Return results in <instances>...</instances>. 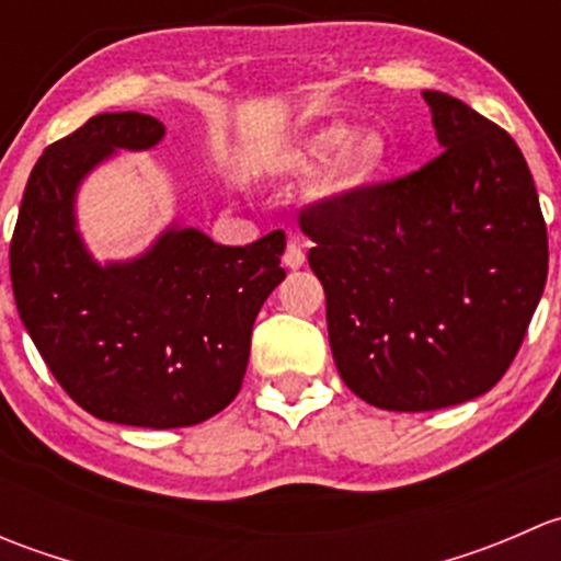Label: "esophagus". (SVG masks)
<instances>
[{
    "instance_id": "obj_1",
    "label": "esophagus",
    "mask_w": 561,
    "mask_h": 561,
    "mask_svg": "<svg viewBox=\"0 0 561 561\" xmlns=\"http://www.w3.org/2000/svg\"><path fill=\"white\" fill-rule=\"evenodd\" d=\"M304 263H307V254H304V249L296 239H290V244L285 249V265L287 268H301Z\"/></svg>"
}]
</instances>
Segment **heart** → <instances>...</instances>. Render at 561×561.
Returning <instances> with one entry per match:
<instances>
[{
	"instance_id": "obj_1",
	"label": "heart",
	"mask_w": 561,
	"mask_h": 561,
	"mask_svg": "<svg viewBox=\"0 0 561 561\" xmlns=\"http://www.w3.org/2000/svg\"><path fill=\"white\" fill-rule=\"evenodd\" d=\"M347 139H350V129L344 127L317 129L314 135H309L301 151V162L307 165V162L312 160H325V157L336 154L341 146H345L342 154L336 157V165H333L331 171V181H328L333 190H353V186L364 184L366 179H371V175L380 171L388 154L386 140H382L377 133L358 135V138L351 140L350 145L346 144Z\"/></svg>"
}]
</instances>
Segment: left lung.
Masks as SVG:
<instances>
[{"instance_id": "left-lung-1", "label": "left lung", "mask_w": 561, "mask_h": 561, "mask_svg": "<svg viewBox=\"0 0 561 561\" xmlns=\"http://www.w3.org/2000/svg\"><path fill=\"white\" fill-rule=\"evenodd\" d=\"M423 98L443 146L432 162L298 214L339 375L396 412L494 388L548 276L546 219L516 140L450 94Z\"/></svg>"}]
</instances>
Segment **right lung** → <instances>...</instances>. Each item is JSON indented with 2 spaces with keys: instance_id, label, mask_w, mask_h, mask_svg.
Segmentation results:
<instances>
[{
  "instance_id": "obj_1",
  "label": "right lung",
  "mask_w": 561,
  "mask_h": 561,
  "mask_svg": "<svg viewBox=\"0 0 561 561\" xmlns=\"http://www.w3.org/2000/svg\"><path fill=\"white\" fill-rule=\"evenodd\" d=\"M165 135L146 113H100L56 140L26 181L10 241L15 307L50 375L100 421L195 426L244 380L254 317L285 279V233L247 247L171 228L144 257L98 265L76 233L81 179Z\"/></svg>"
}]
</instances>
